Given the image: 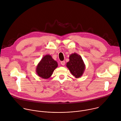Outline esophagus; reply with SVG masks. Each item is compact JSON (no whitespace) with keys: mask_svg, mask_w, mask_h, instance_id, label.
<instances>
[{"mask_svg":"<svg viewBox=\"0 0 121 121\" xmlns=\"http://www.w3.org/2000/svg\"><path fill=\"white\" fill-rule=\"evenodd\" d=\"M61 64L62 65H65V61H61Z\"/></svg>","mask_w":121,"mask_h":121,"instance_id":"obj_1","label":"esophagus"}]
</instances>
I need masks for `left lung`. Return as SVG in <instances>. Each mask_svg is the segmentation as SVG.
Here are the masks:
<instances>
[{"label": "left lung", "instance_id": "obj_1", "mask_svg": "<svg viewBox=\"0 0 121 121\" xmlns=\"http://www.w3.org/2000/svg\"><path fill=\"white\" fill-rule=\"evenodd\" d=\"M66 65L76 78H80L82 75L86 67L82 56L76 53L70 55L69 61Z\"/></svg>", "mask_w": 121, "mask_h": 121}]
</instances>
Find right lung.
I'll return each mask as SVG.
<instances>
[{
    "mask_svg": "<svg viewBox=\"0 0 121 121\" xmlns=\"http://www.w3.org/2000/svg\"><path fill=\"white\" fill-rule=\"evenodd\" d=\"M57 66V62L52 58L51 55H47L43 57L37 65L36 72L39 77L47 79L50 77Z\"/></svg>",
    "mask_w": 121,
    "mask_h": 121,
    "instance_id": "obj_1",
    "label": "right lung"
}]
</instances>
